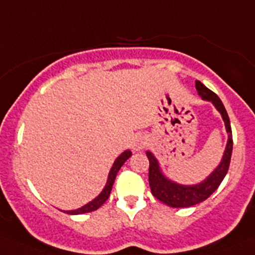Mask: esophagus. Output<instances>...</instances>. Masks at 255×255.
<instances>
[{"label":"esophagus","instance_id":"34e87169","mask_svg":"<svg viewBox=\"0 0 255 255\" xmlns=\"http://www.w3.org/2000/svg\"><path fill=\"white\" fill-rule=\"evenodd\" d=\"M144 144L145 138L144 135L142 134L134 135V137L132 138V140H130V148H132L133 152H139V150H142L143 148H144Z\"/></svg>","mask_w":255,"mask_h":255}]
</instances>
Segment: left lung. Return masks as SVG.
Here are the masks:
<instances>
[{
	"mask_svg": "<svg viewBox=\"0 0 255 255\" xmlns=\"http://www.w3.org/2000/svg\"><path fill=\"white\" fill-rule=\"evenodd\" d=\"M196 88L198 91V95L202 97V100L209 101V102L213 103L217 111L221 113L222 118L224 121V125H226L227 133H228V142H227V147L226 150H224L223 157H222L221 163L217 165L216 169L206 179L202 180L201 183L190 185L179 184V183L173 182L169 178L165 177L163 174L162 169H160L159 162L154 157V154L149 152V150L145 152L148 160H149L148 179H149V187L150 190H152V194L158 201L167 204V206L173 207V208H185V207L196 206V204L209 198L216 192L217 188L219 187L222 180L224 179L229 169V163H231L232 149H233V138H232L231 121H229L228 113H227L221 98L216 93L212 92L211 90H208L203 83L196 81Z\"/></svg>",
	"mask_w": 255,
	"mask_h": 255,
	"instance_id": "obj_1",
	"label": "left lung"
}]
</instances>
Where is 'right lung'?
Returning <instances> with one entry per match:
<instances>
[{
  "mask_svg": "<svg viewBox=\"0 0 255 255\" xmlns=\"http://www.w3.org/2000/svg\"><path fill=\"white\" fill-rule=\"evenodd\" d=\"M130 155H132V152H130L129 149H127L125 150L120 157L116 158L115 163H113L112 168H111L110 170V174H108V179H107V183H106L105 188H103L102 192H101V193L98 194L93 201L88 202L87 204H85V206L81 207V208L75 209V211H63V212L67 214H83V213H90V212H93L96 211V209L100 208V207L107 201L108 197H110L111 190H112L113 183H115L116 175H117L118 170L121 169V167L125 164V162L130 157Z\"/></svg>",
  "mask_w": 255,
  "mask_h": 255,
  "instance_id": "add662e5",
  "label": "right lung"
}]
</instances>
